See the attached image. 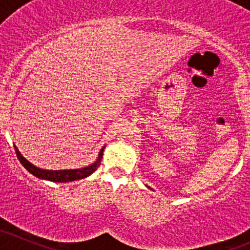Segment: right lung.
Returning a JSON list of instances; mask_svg holds the SVG:
<instances>
[{"label": "right lung", "mask_w": 250, "mask_h": 250, "mask_svg": "<svg viewBox=\"0 0 250 250\" xmlns=\"http://www.w3.org/2000/svg\"><path fill=\"white\" fill-rule=\"evenodd\" d=\"M16 150V155L19 157L20 162L22 163V166L29 171L30 174H33L34 176L39 177L41 180H47L51 181V182H71V181L81 180L88 177L89 175H91L94 171L96 170L97 167L100 166L102 160L103 150H104V147H102L101 150H100L99 156H97L96 161L91 163L90 166L84 168H79V169H60V170H49V169H42L36 167L35 165H33L30 161H28L27 159L21 154V151L17 149L16 146H14Z\"/></svg>", "instance_id": "right-lung-1"}]
</instances>
